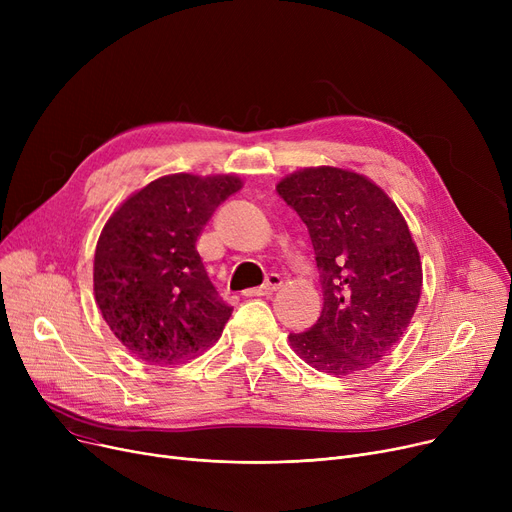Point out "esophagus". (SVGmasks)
<instances>
[{
    "mask_svg": "<svg viewBox=\"0 0 512 512\" xmlns=\"http://www.w3.org/2000/svg\"><path fill=\"white\" fill-rule=\"evenodd\" d=\"M280 286H282V278L278 274H270L261 286L249 288V290H245V294L247 297H267V294L276 292Z\"/></svg>",
    "mask_w": 512,
    "mask_h": 512,
    "instance_id": "34e87169",
    "label": "esophagus"
}]
</instances>
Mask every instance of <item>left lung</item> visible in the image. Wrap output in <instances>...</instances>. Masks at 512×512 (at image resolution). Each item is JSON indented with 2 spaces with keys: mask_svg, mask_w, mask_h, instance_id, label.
Listing matches in <instances>:
<instances>
[{
  "mask_svg": "<svg viewBox=\"0 0 512 512\" xmlns=\"http://www.w3.org/2000/svg\"><path fill=\"white\" fill-rule=\"evenodd\" d=\"M276 191L309 230L324 290L315 326L288 336L294 353L330 375L371 367L419 303L421 261L405 218L380 186L340 168L294 172Z\"/></svg>",
  "mask_w": 512,
  "mask_h": 512,
  "instance_id": "8db88e82",
  "label": "left lung"
}]
</instances>
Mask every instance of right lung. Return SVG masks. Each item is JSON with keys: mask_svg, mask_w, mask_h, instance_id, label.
I'll list each match as a JSON object with an SVG mask.
<instances>
[{"mask_svg": "<svg viewBox=\"0 0 512 512\" xmlns=\"http://www.w3.org/2000/svg\"><path fill=\"white\" fill-rule=\"evenodd\" d=\"M240 188L230 174H172L149 182L107 220L95 251V301L134 357L176 365L222 336L232 307L211 284L197 238Z\"/></svg>", "mask_w": 512, "mask_h": 512, "instance_id": "1", "label": "right lung"}]
</instances>
